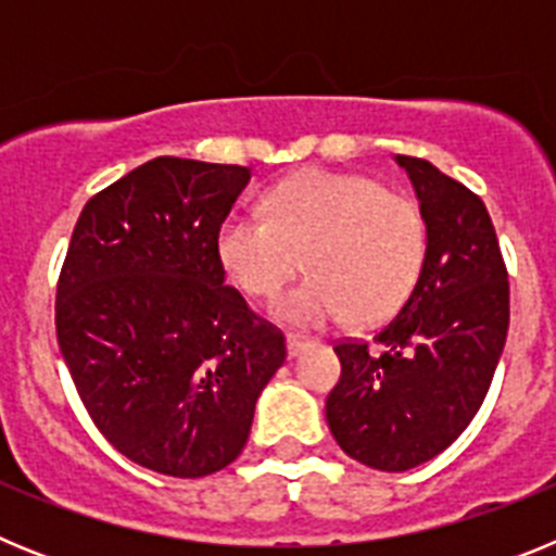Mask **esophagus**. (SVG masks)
<instances>
[{"label": "esophagus", "instance_id": "34e87169", "mask_svg": "<svg viewBox=\"0 0 556 556\" xmlns=\"http://www.w3.org/2000/svg\"><path fill=\"white\" fill-rule=\"evenodd\" d=\"M303 348H308V339L294 337V333H287V353H289V356H298Z\"/></svg>", "mask_w": 556, "mask_h": 556}]
</instances>
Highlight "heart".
I'll list each match as a JSON object with an SVG mask.
<instances>
[{
  "label": "heart",
  "instance_id": "1",
  "mask_svg": "<svg viewBox=\"0 0 556 556\" xmlns=\"http://www.w3.org/2000/svg\"><path fill=\"white\" fill-rule=\"evenodd\" d=\"M219 262L253 298H273L306 258L312 278L275 303L289 326L348 317L381 323L404 306L429 248L424 208L378 180L303 172L275 186L262 214H233L219 230Z\"/></svg>",
  "mask_w": 556,
  "mask_h": 556
}]
</instances>
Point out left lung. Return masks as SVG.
Wrapping results in <instances>:
<instances>
[{
    "mask_svg": "<svg viewBox=\"0 0 556 556\" xmlns=\"http://www.w3.org/2000/svg\"><path fill=\"white\" fill-rule=\"evenodd\" d=\"M395 161L429 225L424 269L370 342L333 345L342 376L326 401L339 448L387 473L424 465L468 429L509 328L507 267L479 194L429 161Z\"/></svg>",
    "mask_w": 556,
    "mask_h": 556,
    "instance_id": "1",
    "label": "left lung"
}]
</instances>
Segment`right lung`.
<instances>
[{"instance_id":"right-lung-1","label":"right lung","mask_w":556,"mask_h":556,"mask_svg":"<svg viewBox=\"0 0 556 556\" xmlns=\"http://www.w3.org/2000/svg\"><path fill=\"white\" fill-rule=\"evenodd\" d=\"M248 166L161 155L88 200L55 298L58 345L113 448L200 479L242 454L283 333L225 287L219 228Z\"/></svg>"}]
</instances>
